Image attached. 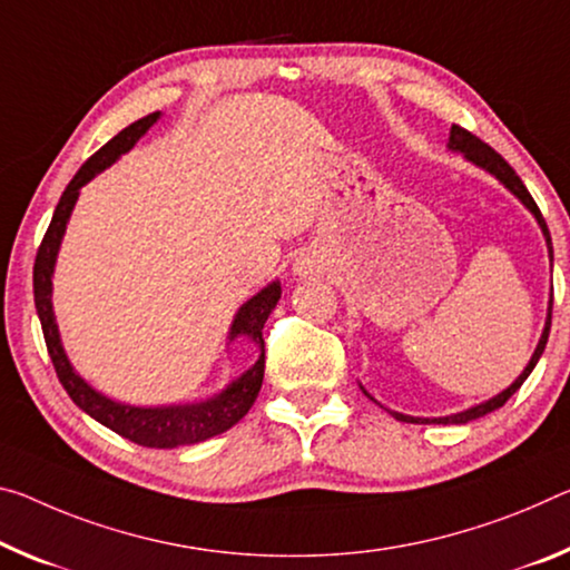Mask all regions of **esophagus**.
I'll return each mask as SVG.
<instances>
[{
	"instance_id": "esophagus-1",
	"label": "esophagus",
	"mask_w": 570,
	"mask_h": 570,
	"mask_svg": "<svg viewBox=\"0 0 570 570\" xmlns=\"http://www.w3.org/2000/svg\"><path fill=\"white\" fill-rule=\"evenodd\" d=\"M294 274L302 278L314 276L317 274V261H314V256H309V253H302V256L294 261Z\"/></svg>"
}]
</instances>
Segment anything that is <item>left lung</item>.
<instances>
[{"label":"left lung","instance_id":"left-lung-1","mask_svg":"<svg viewBox=\"0 0 570 570\" xmlns=\"http://www.w3.org/2000/svg\"><path fill=\"white\" fill-rule=\"evenodd\" d=\"M449 149H451V151H462V155H464L469 161H472V165L482 167V169L490 171V175H494L504 187L510 189V193H512L514 197H518V200H520L522 205L528 207V210H530L532 215H535V220H538V225H540V230H543L546 243H548L550 261H553V243H550V233H548V225H546V220H543V215H540V207L535 205V200H532V195L528 193V187L522 185V179H520L518 175H514V169L508 165V161H504L500 155H497V151L490 147V144H484L480 137H474L472 131H466V129H462V126H456V124L451 126ZM550 317H553V292H550L548 320H546L543 334H540L538 347H535V352H532L528 367L522 370L518 381H514V383L508 387V391L497 393L494 399L484 401V403H480V405H472V409H466V411H462V413L439 415V419H419V415H405V413H395V411H391V415H395V419L405 421V423H469V421L480 419V415H487V413H492V411H497V409H502V405L508 403V401L512 399V395L520 391V385L528 381V375L532 373V367L538 365L540 355H543V350H546V345H548V334H550ZM360 387H363V385H360ZM363 393L367 395V399H373V395H370V393L365 391V387H363ZM373 401H375V399H373Z\"/></svg>","mask_w":570,"mask_h":570}]
</instances>
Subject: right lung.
Returning a JSON list of instances; mask_svg holds the SVG:
<instances>
[{"mask_svg": "<svg viewBox=\"0 0 570 570\" xmlns=\"http://www.w3.org/2000/svg\"><path fill=\"white\" fill-rule=\"evenodd\" d=\"M159 111L144 116V119L134 121L126 126L124 131L116 134V137L104 144L101 149L90 157L83 167L76 171V177L70 179L66 193L60 195V203L52 213L50 228L45 233V238L38 248V258H35V271H32V286H35V306H38V317L42 324L45 345H48L50 360L56 365V373L60 377L62 387H66L70 399L78 405L80 411H86L90 419L104 423L106 429L119 433V436L134 441L139 446L149 449H175V446H189L200 444L218 433L228 431L230 426L248 413V409L256 401L261 391V383H264V324L268 314L274 312L276 302L282 299V284L274 282L261 288L256 296L240 306L236 320L230 324L228 340L233 342L236 337H250L256 342L261 355L256 365H250L246 373L238 375L236 381H230L225 391L207 401L197 403H185V405H159V409H141V405H126L119 401L106 399L104 393H98L96 387H90L83 377H80L70 360L62 350L60 332L56 324V312H52V271H56V258L60 250V240L66 236V225L70 220V213H73L76 200L80 195V187L88 185L98 171L111 167L116 159L126 155L134 144H137L144 134H147L151 126L157 124Z\"/></svg>", "mask_w": 570, "mask_h": 570, "instance_id": "obj_1", "label": "right lung"}]
</instances>
